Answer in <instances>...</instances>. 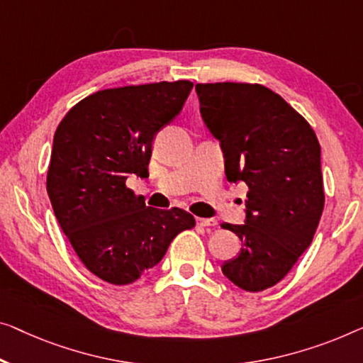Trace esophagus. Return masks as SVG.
<instances>
[{"label": "esophagus", "mask_w": 363, "mask_h": 363, "mask_svg": "<svg viewBox=\"0 0 363 363\" xmlns=\"http://www.w3.org/2000/svg\"><path fill=\"white\" fill-rule=\"evenodd\" d=\"M197 225L203 226V228H213V226H216V220H213V218H197Z\"/></svg>", "instance_id": "1"}]
</instances>
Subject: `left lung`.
Segmentation results:
<instances>
[{"instance_id": "left-lung-1", "label": "left lung", "mask_w": 363, "mask_h": 363, "mask_svg": "<svg viewBox=\"0 0 363 363\" xmlns=\"http://www.w3.org/2000/svg\"><path fill=\"white\" fill-rule=\"evenodd\" d=\"M200 116L220 142L230 182L250 187L245 225L223 223L241 252L221 272L246 291L280 282L311 245L324 207L321 147L289 102L261 84H196Z\"/></svg>"}]
</instances>
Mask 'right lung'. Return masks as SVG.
<instances>
[{"mask_svg":"<svg viewBox=\"0 0 363 363\" xmlns=\"http://www.w3.org/2000/svg\"><path fill=\"white\" fill-rule=\"evenodd\" d=\"M192 86L161 81L97 91L57 128L48 197L81 262L106 282H135L196 225L182 208L147 207L125 186L130 174L148 176L156 133L179 116Z\"/></svg>","mask_w":363,"mask_h":363,"instance_id":"add662e5","label":"right lung"}]
</instances>
